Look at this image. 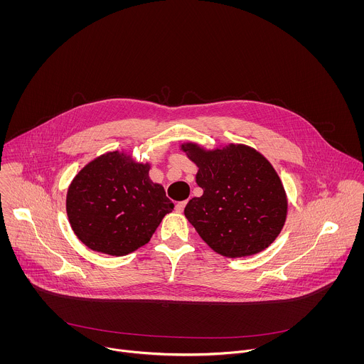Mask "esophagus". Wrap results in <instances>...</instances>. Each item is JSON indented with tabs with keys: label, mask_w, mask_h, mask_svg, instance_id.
Returning <instances> with one entry per match:
<instances>
[{
	"label": "esophagus",
	"mask_w": 364,
	"mask_h": 364,
	"mask_svg": "<svg viewBox=\"0 0 364 364\" xmlns=\"http://www.w3.org/2000/svg\"><path fill=\"white\" fill-rule=\"evenodd\" d=\"M186 203H188V200H183V202H179V203H176L175 210H176L178 213H182V211H183V208H185V206H186Z\"/></svg>",
	"instance_id": "obj_1"
}]
</instances>
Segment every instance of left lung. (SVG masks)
<instances>
[{
    "instance_id": "obj_1",
    "label": "left lung",
    "mask_w": 364,
    "mask_h": 364,
    "mask_svg": "<svg viewBox=\"0 0 364 364\" xmlns=\"http://www.w3.org/2000/svg\"><path fill=\"white\" fill-rule=\"evenodd\" d=\"M182 150L199 168L203 195L189 200L185 215L202 240L227 258L266 250L287 215L286 192L270 162L242 144L206 151L188 143Z\"/></svg>"
}]
</instances>
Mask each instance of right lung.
Listing matches in <instances>:
<instances>
[{"label":"right lung","instance_id":"add662e5","mask_svg":"<svg viewBox=\"0 0 364 364\" xmlns=\"http://www.w3.org/2000/svg\"><path fill=\"white\" fill-rule=\"evenodd\" d=\"M149 164L113 151L95 158L73 179L67 215L78 240L112 257L146 245L173 203L149 176Z\"/></svg>","mask_w":364,"mask_h":364}]
</instances>
